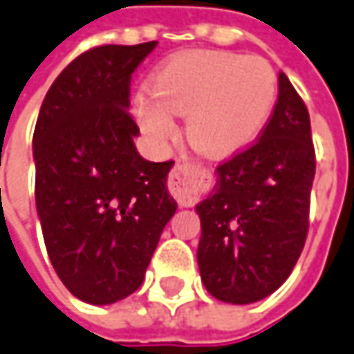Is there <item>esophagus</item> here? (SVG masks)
Returning a JSON list of instances; mask_svg holds the SVG:
<instances>
[{"instance_id": "34e87169", "label": "esophagus", "mask_w": 354, "mask_h": 354, "mask_svg": "<svg viewBox=\"0 0 354 354\" xmlns=\"http://www.w3.org/2000/svg\"><path fill=\"white\" fill-rule=\"evenodd\" d=\"M209 182V172L205 168L194 162H178L170 170L168 176V189L180 205L196 203L201 187Z\"/></svg>"}]
</instances>
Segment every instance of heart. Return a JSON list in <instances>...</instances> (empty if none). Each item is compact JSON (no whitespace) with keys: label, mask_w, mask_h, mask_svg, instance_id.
<instances>
[{"label":"heart","mask_w":354,"mask_h":354,"mask_svg":"<svg viewBox=\"0 0 354 354\" xmlns=\"http://www.w3.org/2000/svg\"><path fill=\"white\" fill-rule=\"evenodd\" d=\"M275 96L277 75L268 59L189 50L162 66L155 91L137 96L136 112L157 143L174 136V114H187V141L209 157H225L258 136Z\"/></svg>","instance_id":"obj_1"}]
</instances>
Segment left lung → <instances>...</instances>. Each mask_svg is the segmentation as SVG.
<instances>
[{
    "mask_svg": "<svg viewBox=\"0 0 354 354\" xmlns=\"http://www.w3.org/2000/svg\"><path fill=\"white\" fill-rule=\"evenodd\" d=\"M314 174L308 108L281 71L261 136L218 165L217 184L196 207L197 263L213 297L250 304L287 281L308 234Z\"/></svg>",
    "mask_w": 354,
    "mask_h": 354,
    "instance_id": "obj_1",
    "label": "left lung"
}]
</instances>
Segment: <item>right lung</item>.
Wrapping results in <instances>:
<instances>
[{
  "instance_id": "obj_1",
  "label": "right lung",
  "mask_w": 354,
  "mask_h": 354,
  "mask_svg": "<svg viewBox=\"0 0 354 354\" xmlns=\"http://www.w3.org/2000/svg\"><path fill=\"white\" fill-rule=\"evenodd\" d=\"M157 42L96 46L46 93L32 136L36 211L57 277L88 304L141 287L162 228L176 213L174 160L137 153L127 112L131 75Z\"/></svg>"
}]
</instances>
